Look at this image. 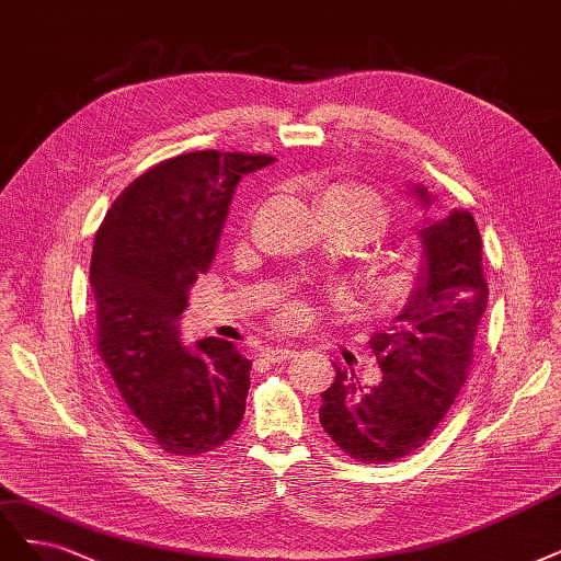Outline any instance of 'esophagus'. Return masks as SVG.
<instances>
[{
  "label": "esophagus",
  "mask_w": 561,
  "mask_h": 561,
  "mask_svg": "<svg viewBox=\"0 0 561 561\" xmlns=\"http://www.w3.org/2000/svg\"><path fill=\"white\" fill-rule=\"evenodd\" d=\"M297 355V351H293V347L287 345H268L262 351V357L268 359V362H285V359H293Z\"/></svg>",
  "instance_id": "esophagus-1"
}]
</instances>
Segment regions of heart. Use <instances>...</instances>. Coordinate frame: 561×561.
I'll return each instance as SVG.
<instances>
[{
	"label": "heart",
	"mask_w": 561,
	"mask_h": 561,
	"mask_svg": "<svg viewBox=\"0 0 561 561\" xmlns=\"http://www.w3.org/2000/svg\"><path fill=\"white\" fill-rule=\"evenodd\" d=\"M320 210L327 220H341V218H357L364 222L369 237H378L390 220V208L385 199L376 192L366 190L355 183H334L327 185L318 197ZM415 278V264L413 260H397L388 266H382V272L376 278L378 295L390 301H399L413 285ZM306 318V304L301 301H287L283 304L278 320L285 327H295Z\"/></svg>",
	"instance_id": "heart-1"
}]
</instances>
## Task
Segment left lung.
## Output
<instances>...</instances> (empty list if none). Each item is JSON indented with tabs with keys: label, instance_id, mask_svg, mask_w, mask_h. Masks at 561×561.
<instances>
[{
	"label": "left lung",
	"instance_id": "8db88e82",
	"mask_svg": "<svg viewBox=\"0 0 561 561\" xmlns=\"http://www.w3.org/2000/svg\"><path fill=\"white\" fill-rule=\"evenodd\" d=\"M430 206V192L415 185ZM424 262L399 316L371 336L382 380L366 390L336 366L322 392L320 424L364 465L397 461L422 448L467 382L473 341L488 308L482 241L469 210L420 229Z\"/></svg>",
	"mask_w": 561,
	"mask_h": 561
}]
</instances>
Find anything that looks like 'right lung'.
Segmentation results:
<instances>
[{"instance_id":"right-lung-1","label":"right lung","mask_w":561,"mask_h":561,"mask_svg":"<svg viewBox=\"0 0 561 561\" xmlns=\"http://www.w3.org/2000/svg\"><path fill=\"white\" fill-rule=\"evenodd\" d=\"M272 162L220 150L164 160L121 192L96 229V355L169 455L216 450L243 420L253 362L216 336L183 347L179 320L190 287L214 262L239 181Z\"/></svg>"}]
</instances>
